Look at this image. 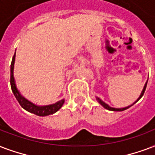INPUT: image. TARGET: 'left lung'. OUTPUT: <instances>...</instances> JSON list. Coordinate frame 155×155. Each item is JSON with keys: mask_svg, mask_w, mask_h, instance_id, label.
<instances>
[{"mask_svg": "<svg viewBox=\"0 0 155 155\" xmlns=\"http://www.w3.org/2000/svg\"><path fill=\"white\" fill-rule=\"evenodd\" d=\"M147 82H148V80H147V81L146 82V84H145V85H144V88L143 89H142V91H141V93H140V96H139V97H138L137 100H136L134 102H133V104H131V105H129V106H126V107H123V108H115V107H112V106H110L108 104H106V102H104L102 100H101V98H99V97H96V99H97V101H98L99 103L101 104V106H103L104 108L106 110H111V111H123V110H127L128 109L129 107H131L132 106H133L134 104L137 103L139 100H140V98H141V97L143 96V94L144 93H145V90H146V85H147Z\"/></svg>", "mask_w": 155, "mask_h": 155, "instance_id": "8db88e82", "label": "left lung"}]
</instances>
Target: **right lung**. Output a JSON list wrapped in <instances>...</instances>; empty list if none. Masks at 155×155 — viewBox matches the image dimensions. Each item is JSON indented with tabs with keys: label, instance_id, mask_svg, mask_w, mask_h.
<instances>
[{
	"label": "right lung",
	"instance_id": "right-lung-1",
	"mask_svg": "<svg viewBox=\"0 0 155 155\" xmlns=\"http://www.w3.org/2000/svg\"><path fill=\"white\" fill-rule=\"evenodd\" d=\"M15 54L12 59L11 65H10V85H11L12 92L14 93L18 101L19 102L20 106L22 108L26 110L27 111L32 113V114L38 115V116H47L49 114H53L56 113L58 110L65 102L64 99H62L60 101H57L56 103L51 104V105H47V106H38L35 105L31 101L22 96L19 90L18 89L16 83H15V76H14V67H15Z\"/></svg>",
	"mask_w": 155,
	"mask_h": 155
}]
</instances>
